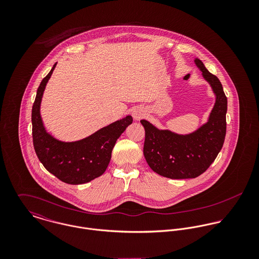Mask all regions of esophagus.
<instances>
[{
    "label": "esophagus",
    "instance_id": "34e87169",
    "mask_svg": "<svg viewBox=\"0 0 259 259\" xmlns=\"http://www.w3.org/2000/svg\"><path fill=\"white\" fill-rule=\"evenodd\" d=\"M143 112L142 111H140V110H136V111H134L133 112V115H134V117L136 118V119H140V118H142L143 117Z\"/></svg>",
    "mask_w": 259,
    "mask_h": 259
}]
</instances>
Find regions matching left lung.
I'll list each match as a JSON object with an SVG mask.
<instances>
[{
    "mask_svg": "<svg viewBox=\"0 0 259 259\" xmlns=\"http://www.w3.org/2000/svg\"><path fill=\"white\" fill-rule=\"evenodd\" d=\"M195 64L217 95L208 121L190 135L180 136L141 120L146 131L144 154L147 162L154 172L168 179H194L203 174L217 158L225 139L227 99L222 82L200 60L196 59Z\"/></svg>",
    "mask_w": 259,
    "mask_h": 259,
    "instance_id": "8db88e82",
    "label": "left lung"
}]
</instances>
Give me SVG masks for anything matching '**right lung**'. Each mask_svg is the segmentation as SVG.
I'll return each mask as SVG.
<instances>
[{
	"mask_svg": "<svg viewBox=\"0 0 259 259\" xmlns=\"http://www.w3.org/2000/svg\"><path fill=\"white\" fill-rule=\"evenodd\" d=\"M56 65L39 83L33 105L34 148L45 168L60 181L69 185L87 184L106 171L115 142L133 122V117L127 115L78 142L64 143L56 140L46 132L39 113L41 97Z\"/></svg>",
	"mask_w": 259,
	"mask_h": 259,
	"instance_id": "add662e5",
	"label": "right lung"
}]
</instances>
